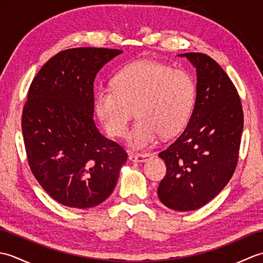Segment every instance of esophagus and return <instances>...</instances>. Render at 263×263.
<instances>
[{"label": "esophagus", "instance_id": "esophagus-1", "mask_svg": "<svg viewBox=\"0 0 263 263\" xmlns=\"http://www.w3.org/2000/svg\"><path fill=\"white\" fill-rule=\"evenodd\" d=\"M150 154L147 153H130L128 154V159L131 161H136V163H143V161H147L150 158Z\"/></svg>", "mask_w": 263, "mask_h": 263}]
</instances>
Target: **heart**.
Returning <instances> with one entry per match:
<instances>
[{
	"instance_id": "b5f03b06",
	"label": "heart",
	"mask_w": 263,
	"mask_h": 263,
	"mask_svg": "<svg viewBox=\"0 0 263 263\" xmlns=\"http://www.w3.org/2000/svg\"><path fill=\"white\" fill-rule=\"evenodd\" d=\"M197 88L192 77L155 61H137L114 74L110 88L95 95V108L109 136L126 135L128 122L138 121L127 138L132 148H144L160 135H178L191 117Z\"/></svg>"
}]
</instances>
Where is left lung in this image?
Segmentation results:
<instances>
[{"label": "left lung", "mask_w": 263, "mask_h": 263, "mask_svg": "<svg viewBox=\"0 0 263 263\" xmlns=\"http://www.w3.org/2000/svg\"><path fill=\"white\" fill-rule=\"evenodd\" d=\"M197 69V97L187 126L159 157L166 175L158 198L177 211L197 210L214 199L235 172L243 131L241 99L230 77L202 53H185Z\"/></svg>", "instance_id": "obj_1"}]
</instances>
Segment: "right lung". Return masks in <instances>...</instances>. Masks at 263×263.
Here are the masks:
<instances>
[{
    "label": "right lung",
    "instance_id": "1",
    "mask_svg": "<svg viewBox=\"0 0 263 263\" xmlns=\"http://www.w3.org/2000/svg\"><path fill=\"white\" fill-rule=\"evenodd\" d=\"M120 49L58 53L30 85L22 110L28 163L42 187L63 205L86 209L113 192L127 154L93 122V81Z\"/></svg>",
    "mask_w": 263,
    "mask_h": 263
}]
</instances>
